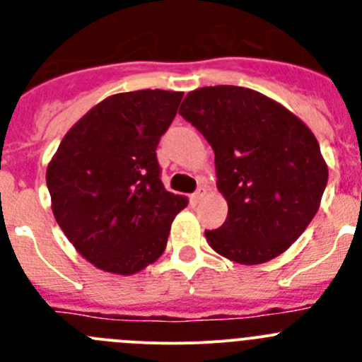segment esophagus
<instances>
[{
  "instance_id": "34e87169",
  "label": "esophagus",
  "mask_w": 362,
  "mask_h": 362,
  "mask_svg": "<svg viewBox=\"0 0 362 362\" xmlns=\"http://www.w3.org/2000/svg\"><path fill=\"white\" fill-rule=\"evenodd\" d=\"M204 194H206V188L199 187L197 190H195L194 194H192V199H194V203H199V201H201V199L204 197Z\"/></svg>"
}]
</instances>
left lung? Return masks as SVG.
<instances>
[{"label":"left lung","mask_w":362,"mask_h":362,"mask_svg":"<svg viewBox=\"0 0 362 362\" xmlns=\"http://www.w3.org/2000/svg\"><path fill=\"white\" fill-rule=\"evenodd\" d=\"M179 115L215 152L228 217L206 230L211 250L257 265L291 247L320 208L328 168L307 125L278 102L238 86L190 91Z\"/></svg>","instance_id":"obj_1"}]
</instances>
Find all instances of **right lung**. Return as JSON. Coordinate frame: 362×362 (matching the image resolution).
Masks as SVG:
<instances>
[{
    "label": "right lung",
    "instance_id": "1",
    "mask_svg": "<svg viewBox=\"0 0 362 362\" xmlns=\"http://www.w3.org/2000/svg\"><path fill=\"white\" fill-rule=\"evenodd\" d=\"M183 93H118L86 112L46 168L55 221L95 267L134 274L167 247L188 199L161 183L156 148Z\"/></svg>",
    "mask_w": 362,
    "mask_h": 362
}]
</instances>
